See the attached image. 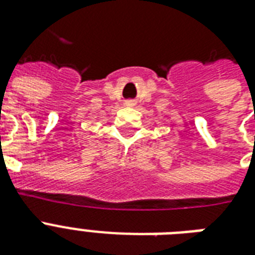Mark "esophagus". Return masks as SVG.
Segmentation results:
<instances>
[{"instance_id":"1","label":"esophagus","mask_w":255,"mask_h":255,"mask_svg":"<svg viewBox=\"0 0 255 255\" xmlns=\"http://www.w3.org/2000/svg\"><path fill=\"white\" fill-rule=\"evenodd\" d=\"M126 104H127V106H133V100H127Z\"/></svg>"}]
</instances>
